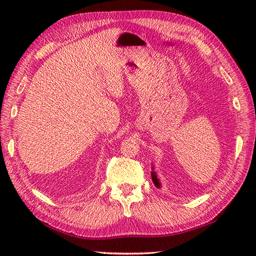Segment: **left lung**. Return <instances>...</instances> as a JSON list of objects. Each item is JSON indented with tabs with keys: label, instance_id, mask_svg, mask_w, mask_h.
<instances>
[{
	"label": "left lung",
	"instance_id": "8db88e82",
	"mask_svg": "<svg viewBox=\"0 0 256 256\" xmlns=\"http://www.w3.org/2000/svg\"><path fill=\"white\" fill-rule=\"evenodd\" d=\"M152 170H153V172H150L152 180H153L154 184H155V186H156L157 188H160V179L157 178V175H156V172H155V170H154V167H153V166H152Z\"/></svg>",
	"mask_w": 256,
	"mask_h": 256
}]
</instances>
